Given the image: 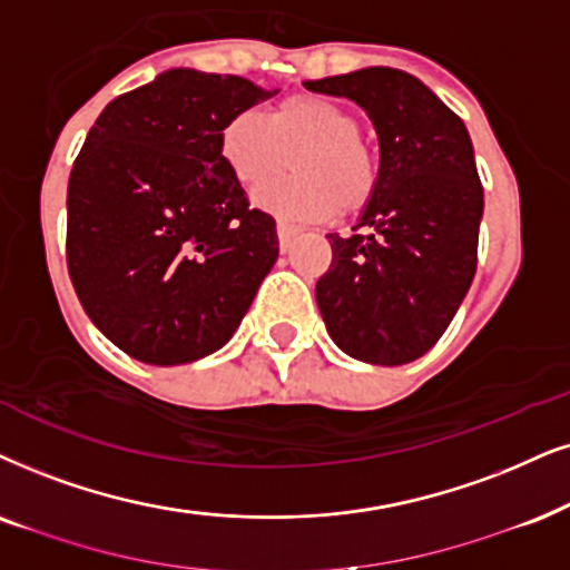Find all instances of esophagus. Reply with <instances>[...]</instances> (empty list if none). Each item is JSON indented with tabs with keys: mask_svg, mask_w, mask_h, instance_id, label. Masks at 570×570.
Returning a JSON list of instances; mask_svg holds the SVG:
<instances>
[{
	"mask_svg": "<svg viewBox=\"0 0 570 570\" xmlns=\"http://www.w3.org/2000/svg\"><path fill=\"white\" fill-rule=\"evenodd\" d=\"M276 234H278V247H281V252H286V249H289V244H292L294 236H297V228L289 226V223L278 220V223H276Z\"/></svg>",
	"mask_w": 570,
	"mask_h": 570,
	"instance_id": "esophagus-1",
	"label": "esophagus"
}]
</instances>
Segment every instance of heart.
<instances>
[{"mask_svg":"<svg viewBox=\"0 0 570 570\" xmlns=\"http://www.w3.org/2000/svg\"><path fill=\"white\" fill-rule=\"evenodd\" d=\"M220 157L247 191L268 186L292 160L297 176L257 194L255 205L294 223L326 220L336 207L355 213L379 181L355 115L318 94L281 99L265 118L255 110L234 115L220 131Z\"/></svg>","mask_w":570,"mask_h":570,"instance_id":"obj_1","label":"heart"}]
</instances>
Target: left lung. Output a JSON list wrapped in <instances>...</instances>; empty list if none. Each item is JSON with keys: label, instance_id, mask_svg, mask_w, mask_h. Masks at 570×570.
Returning <instances> with one entry per match:
<instances>
[{"label": "left lung", "instance_id": "obj_1", "mask_svg": "<svg viewBox=\"0 0 570 570\" xmlns=\"http://www.w3.org/2000/svg\"><path fill=\"white\" fill-rule=\"evenodd\" d=\"M305 89L352 99L379 136L376 191L355 234H328L334 261L315 284L323 323L350 357L413 363L455 318L476 273L484 189L471 136L426 83L397 68Z\"/></svg>", "mask_w": 570, "mask_h": 570}]
</instances>
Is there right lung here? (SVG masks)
I'll list each match as a JSON object with an SVG mask.
<instances>
[{"instance_id":"add662e5","label":"right lung","mask_w":570,"mask_h":570,"mask_svg":"<svg viewBox=\"0 0 570 570\" xmlns=\"http://www.w3.org/2000/svg\"><path fill=\"white\" fill-rule=\"evenodd\" d=\"M278 89L170 68L105 107L68 184V271L94 326L149 365L220 350L278 257L220 131Z\"/></svg>"}]
</instances>
